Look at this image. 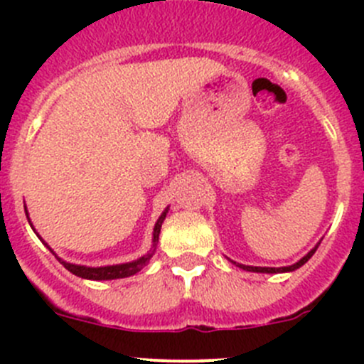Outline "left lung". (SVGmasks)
<instances>
[{
    "instance_id": "1",
    "label": "left lung",
    "mask_w": 364,
    "mask_h": 364,
    "mask_svg": "<svg viewBox=\"0 0 364 364\" xmlns=\"http://www.w3.org/2000/svg\"><path fill=\"white\" fill-rule=\"evenodd\" d=\"M317 247H318V245H317ZM317 247L311 248V250L308 252L306 255L303 257V259L297 260L296 264H292V266H285V267H259V266H245V264H237V262H234V260H230V262L236 264V266H240L241 269H245V271H253V273H289V271H296L297 267H301V266H303L304 262H308V259H310V257L314 255L315 250H317Z\"/></svg>"
}]
</instances>
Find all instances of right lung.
I'll return each instance as SVG.
<instances>
[{
  "instance_id": "add662e5",
  "label": "right lung",
  "mask_w": 364,
  "mask_h": 364,
  "mask_svg": "<svg viewBox=\"0 0 364 364\" xmlns=\"http://www.w3.org/2000/svg\"><path fill=\"white\" fill-rule=\"evenodd\" d=\"M167 211H168V208L165 209V211L160 215V218L156 220L155 229H153V247H151V250H149V253L142 255L141 259L132 260V262L116 264V266H102V267H87V266H79V264H70V262H67V260L60 259V257H58V260H60V262L63 264L65 267H67L70 273L75 274V277L86 278V280H116V278L132 277V274L139 273V271H141L144 266H148L149 260H151L153 253H155V250H156V243H159L161 223H164L165 216H167ZM26 216H28V213H26ZM28 222H29V216H28ZM29 225H31V222H29ZM31 229H33V225H31ZM33 230H35V229H33ZM46 247L49 248V245L46 243ZM49 250H50V248H49ZM50 252H53V250H50Z\"/></svg>"
}]
</instances>
